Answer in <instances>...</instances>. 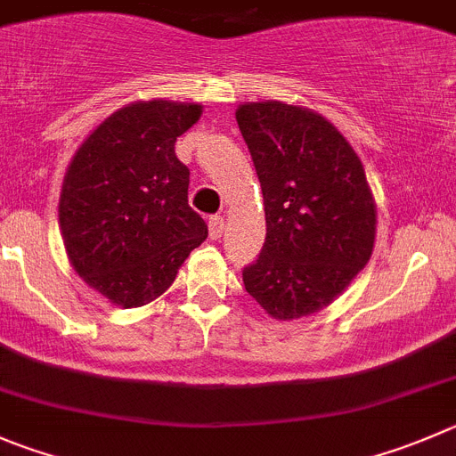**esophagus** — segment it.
Segmentation results:
<instances>
[{"label":"esophagus","instance_id":"esophagus-1","mask_svg":"<svg viewBox=\"0 0 456 456\" xmlns=\"http://www.w3.org/2000/svg\"><path fill=\"white\" fill-rule=\"evenodd\" d=\"M223 232H224L223 216H211V218H208V233H211V238H214V240H218V238L223 236Z\"/></svg>","mask_w":456,"mask_h":456}]
</instances>
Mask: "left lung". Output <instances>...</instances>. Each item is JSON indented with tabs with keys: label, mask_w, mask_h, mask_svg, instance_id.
<instances>
[{
	"label": "left lung",
	"mask_w": 456,
	"mask_h": 456,
	"mask_svg": "<svg viewBox=\"0 0 456 456\" xmlns=\"http://www.w3.org/2000/svg\"><path fill=\"white\" fill-rule=\"evenodd\" d=\"M265 204V242L242 270L245 290L274 319L319 313L369 263L376 204L362 161L308 108L263 101L236 110Z\"/></svg>",
	"instance_id": "8db88e82"
}]
</instances>
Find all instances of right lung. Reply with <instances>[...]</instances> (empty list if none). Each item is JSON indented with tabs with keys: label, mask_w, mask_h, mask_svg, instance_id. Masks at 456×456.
<instances>
[{
	"label": "right lung",
	"mask_w": 456,
	"mask_h": 456,
	"mask_svg": "<svg viewBox=\"0 0 456 456\" xmlns=\"http://www.w3.org/2000/svg\"><path fill=\"white\" fill-rule=\"evenodd\" d=\"M202 105L137 101L85 139L62 182V240L87 286L123 308L164 295L207 238L175 142Z\"/></svg>",
	"instance_id": "obj_1"
}]
</instances>
